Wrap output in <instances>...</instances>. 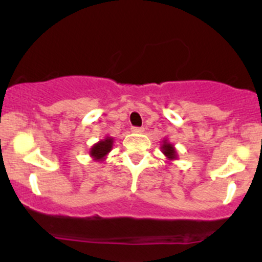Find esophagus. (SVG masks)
Here are the masks:
<instances>
[{
	"mask_svg": "<svg viewBox=\"0 0 262 262\" xmlns=\"http://www.w3.org/2000/svg\"><path fill=\"white\" fill-rule=\"evenodd\" d=\"M132 132L133 133H143L144 132V128L143 127H132Z\"/></svg>",
	"mask_w": 262,
	"mask_h": 262,
	"instance_id": "esophagus-1",
	"label": "esophagus"
}]
</instances>
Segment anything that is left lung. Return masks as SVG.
Masks as SVG:
<instances>
[{
    "label": "left lung",
    "mask_w": 262,
    "mask_h": 262,
    "mask_svg": "<svg viewBox=\"0 0 262 262\" xmlns=\"http://www.w3.org/2000/svg\"><path fill=\"white\" fill-rule=\"evenodd\" d=\"M162 152H164V154L166 155L170 160H172V159L176 158L175 148H173L172 144L166 143V141H164V144H162Z\"/></svg>",
    "instance_id": "8db88e82"
}]
</instances>
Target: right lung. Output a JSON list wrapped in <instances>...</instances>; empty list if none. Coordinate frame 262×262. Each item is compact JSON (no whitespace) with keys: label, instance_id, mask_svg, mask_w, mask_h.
Returning <instances> with one entry per match:
<instances>
[{"label":"right lung","instance_id":"add662e5","mask_svg":"<svg viewBox=\"0 0 262 262\" xmlns=\"http://www.w3.org/2000/svg\"><path fill=\"white\" fill-rule=\"evenodd\" d=\"M112 138H106V139L100 141V143L95 144L91 148V152L90 154L95 159H103L111 151V149H112Z\"/></svg>","mask_w":262,"mask_h":262}]
</instances>
